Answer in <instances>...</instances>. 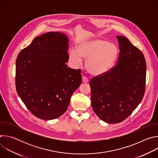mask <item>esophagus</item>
Returning <instances> with one entry per match:
<instances>
[{
    "instance_id": "1",
    "label": "esophagus",
    "mask_w": 158,
    "mask_h": 158,
    "mask_svg": "<svg viewBox=\"0 0 158 158\" xmlns=\"http://www.w3.org/2000/svg\"><path fill=\"white\" fill-rule=\"evenodd\" d=\"M82 80L83 82H89V79L87 77H85V76H82Z\"/></svg>"
}]
</instances>
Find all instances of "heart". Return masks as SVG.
<instances>
[{
	"label": "heart",
	"mask_w": 158,
	"mask_h": 158,
	"mask_svg": "<svg viewBox=\"0 0 158 158\" xmlns=\"http://www.w3.org/2000/svg\"><path fill=\"white\" fill-rule=\"evenodd\" d=\"M119 51L116 45L102 39H94L79 43L77 50L71 49L70 59L76 65L82 58L87 59L86 68L89 73L98 76L109 71L114 65Z\"/></svg>",
	"instance_id": "obj_1"
}]
</instances>
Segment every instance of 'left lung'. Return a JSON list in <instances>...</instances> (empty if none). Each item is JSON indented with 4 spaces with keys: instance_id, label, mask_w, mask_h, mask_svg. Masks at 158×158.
Instances as JSON below:
<instances>
[{
    "instance_id": "left-lung-1",
    "label": "left lung",
    "mask_w": 158,
    "mask_h": 158,
    "mask_svg": "<svg viewBox=\"0 0 158 158\" xmlns=\"http://www.w3.org/2000/svg\"><path fill=\"white\" fill-rule=\"evenodd\" d=\"M116 65L93 77L91 105L96 115L110 124L122 122L141 102L145 93L146 64L143 52L126 37L118 35Z\"/></svg>"
}]
</instances>
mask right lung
<instances>
[{"label": "right lung", "instance_id": "right-lung-1", "mask_svg": "<svg viewBox=\"0 0 158 158\" xmlns=\"http://www.w3.org/2000/svg\"><path fill=\"white\" fill-rule=\"evenodd\" d=\"M68 38L50 32L36 37L16 59L17 93L32 114L51 120L66 111L82 82L81 69L67 67Z\"/></svg>", "mask_w": 158, "mask_h": 158}]
</instances>
